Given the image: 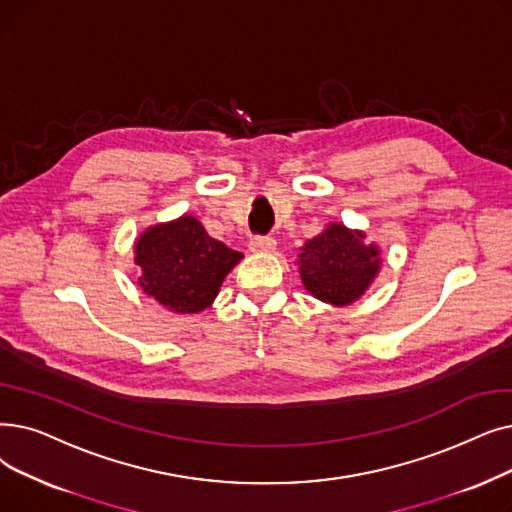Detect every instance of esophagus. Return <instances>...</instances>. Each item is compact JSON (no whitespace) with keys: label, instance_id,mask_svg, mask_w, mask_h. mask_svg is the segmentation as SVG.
Masks as SVG:
<instances>
[{"label":"esophagus","instance_id":"esophagus-1","mask_svg":"<svg viewBox=\"0 0 512 512\" xmlns=\"http://www.w3.org/2000/svg\"><path fill=\"white\" fill-rule=\"evenodd\" d=\"M249 249L253 253H272L276 249V240L272 236H255L249 242Z\"/></svg>","mask_w":512,"mask_h":512}]
</instances>
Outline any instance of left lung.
I'll return each instance as SVG.
<instances>
[{
    "mask_svg": "<svg viewBox=\"0 0 512 512\" xmlns=\"http://www.w3.org/2000/svg\"><path fill=\"white\" fill-rule=\"evenodd\" d=\"M362 230L328 224L299 253V274L307 293L330 305L358 301L381 270V251L364 242Z\"/></svg>",
    "mask_w": 512,
    "mask_h": 512,
    "instance_id": "obj_1",
    "label": "left lung"
}]
</instances>
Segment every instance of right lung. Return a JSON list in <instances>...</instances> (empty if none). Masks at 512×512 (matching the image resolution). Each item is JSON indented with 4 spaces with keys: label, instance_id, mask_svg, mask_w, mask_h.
Listing matches in <instances>:
<instances>
[{
    "label": "right lung",
    "instance_id": "add662e5",
    "mask_svg": "<svg viewBox=\"0 0 512 512\" xmlns=\"http://www.w3.org/2000/svg\"><path fill=\"white\" fill-rule=\"evenodd\" d=\"M138 284L175 314H196L213 303L242 253L211 238L192 215L150 226L136 240Z\"/></svg>",
    "mask_w": 512,
    "mask_h": 512
}]
</instances>
